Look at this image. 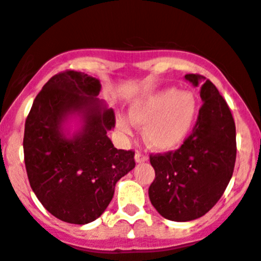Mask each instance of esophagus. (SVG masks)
I'll return each mask as SVG.
<instances>
[{
    "mask_svg": "<svg viewBox=\"0 0 261 261\" xmlns=\"http://www.w3.org/2000/svg\"><path fill=\"white\" fill-rule=\"evenodd\" d=\"M148 160V157L145 154H143L142 152H136L135 153V161L136 162H145Z\"/></svg>",
    "mask_w": 261,
    "mask_h": 261,
    "instance_id": "obj_1",
    "label": "esophagus"
}]
</instances>
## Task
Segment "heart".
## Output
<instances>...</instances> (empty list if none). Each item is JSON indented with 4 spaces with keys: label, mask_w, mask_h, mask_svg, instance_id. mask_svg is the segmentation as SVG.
<instances>
[{
    "label": "heart",
    "mask_w": 261,
    "mask_h": 261,
    "mask_svg": "<svg viewBox=\"0 0 261 261\" xmlns=\"http://www.w3.org/2000/svg\"><path fill=\"white\" fill-rule=\"evenodd\" d=\"M130 118L117 114V127L130 135L134 125L144 127L148 147L158 152H167L179 147L194 123L197 99L192 92L167 89L134 101Z\"/></svg>",
    "instance_id": "1"
}]
</instances>
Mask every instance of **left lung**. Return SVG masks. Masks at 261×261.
<instances>
[{
  "label": "left lung",
  "instance_id": "8db88e82",
  "mask_svg": "<svg viewBox=\"0 0 261 261\" xmlns=\"http://www.w3.org/2000/svg\"><path fill=\"white\" fill-rule=\"evenodd\" d=\"M201 74L186 80L201 87L197 122L175 152L150 154L155 177L149 199L155 210L172 221H189L208 213L223 196L233 175L237 155L232 112L215 85Z\"/></svg>",
  "mask_w": 261,
  "mask_h": 261
}]
</instances>
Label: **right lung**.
<instances>
[{"label":"right lung","mask_w":261,"mask_h":261,"mask_svg":"<svg viewBox=\"0 0 261 261\" xmlns=\"http://www.w3.org/2000/svg\"><path fill=\"white\" fill-rule=\"evenodd\" d=\"M99 80L75 70L53 75L36 96L25 119L24 162L32 191L59 220L87 224L108 207L114 187L135 167L134 150L117 149L107 131L113 109L97 95ZM83 114L84 128L72 139L62 134L69 114Z\"/></svg>","instance_id":"right-lung-1"}]
</instances>
